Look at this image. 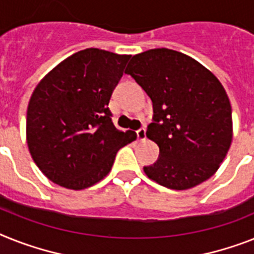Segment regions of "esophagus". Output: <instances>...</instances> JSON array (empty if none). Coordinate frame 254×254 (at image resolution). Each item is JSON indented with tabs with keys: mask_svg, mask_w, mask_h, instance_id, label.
Instances as JSON below:
<instances>
[{
	"mask_svg": "<svg viewBox=\"0 0 254 254\" xmlns=\"http://www.w3.org/2000/svg\"><path fill=\"white\" fill-rule=\"evenodd\" d=\"M136 135H137V139L140 140V141H142V140L146 139V129L145 127H141V128H139L137 131H136Z\"/></svg>",
	"mask_w": 254,
	"mask_h": 254,
	"instance_id": "esophagus-1",
	"label": "esophagus"
}]
</instances>
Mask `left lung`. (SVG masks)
Segmentation results:
<instances>
[{"mask_svg": "<svg viewBox=\"0 0 254 254\" xmlns=\"http://www.w3.org/2000/svg\"><path fill=\"white\" fill-rule=\"evenodd\" d=\"M131 75L153 102L146 136L160 157L144 171L171 190H188L214 175L232 140L231 104L225 88L197 61L175 50L132 57Z\"/></svg>", "mask_w": 254, "mask_h": 254, "instance_id": "obj_1", "label": "left lung"}]
</instances>
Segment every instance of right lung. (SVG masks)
Instances as JSON below:
<instances>
[{"mask_svg":"<svg viewBox=\"0 0 254 254\" xmlns=\"http://www.w3.org/2000/svg\"><path fill=\"white\" fill-rule=\"evenodd\" d=\"M129 56L89 48L66 58L35 88L27 109V144L53 183L84 190L104 179L122 146L136 140L119 131L109 101Z\"/></svg>","mask_w":254,"mask_h":254,"instance_id":"obj_1","label":"right lung"}]
</instances>
